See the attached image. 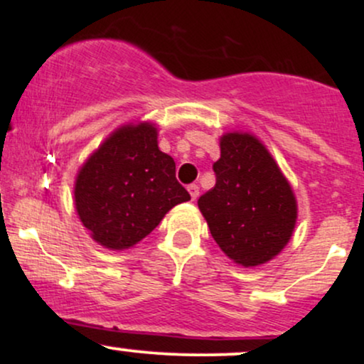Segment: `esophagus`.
I'll use <instances>...</instances> for the list:
<instances>
[{
	"instance_id": "1",
	"label": "esophagus",
	"mask_w": 364,
	"mask_h": 364,
	"mask_svg": "<svg viewBox=\"0 0 364 364\" xmlns=\"http://www.w3.org/2000/svg\"><path fill=\"white\" fill-rule=\"evenodd\" d=\"M188 193H190L191 200H196V198H198V195H200L198 186H196V185H190V186H188Z\"/></svg>"
}]
</instances>
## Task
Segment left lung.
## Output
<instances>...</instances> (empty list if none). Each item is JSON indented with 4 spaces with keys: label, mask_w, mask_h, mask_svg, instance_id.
<instances>
[{
    "label": "left lung",
    "mask_w": 364,
    "mask_h": 364,
    "mask_svg": "<svg viewBox=\"0 0 364 364\" xmlns=\"http://www.w3.org/2000/svg\"><path fill=\"white\" fill-rule=\"evenodd\" d=\"M215 186L198 198L210 235L237 265L270 262L289 243L298 219L291 183L272 154L248 132L219 139Z\"/></svg>",
    "instance_id": "1"
}]
</instances>
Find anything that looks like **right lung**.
Wrapping results in <instances>:
<instances>
[{
  "mask_svg": "<svg viewBox=\"0 0 364 364\" xmlns=\"http://www.w3.org/2000/svg\"><path fill=\"white\" fill-rule=\"evenodd\" d=\"M150 121L121 124L78 169L75 210L95 243L123 252L140 243L190 195L176 181L174 159L159 149Z\"/></svg>",
  "mask_w": 364,
  "mask_h": 364,
  "instance_id": "obj_1",
  "label": "right lung"
}]
</instances>
